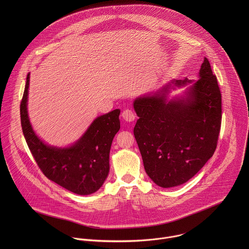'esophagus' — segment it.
I'll list each match as a JSON object with an SVG mask.
<instances>
[{
  "label": "esophagus",
  "instance_id": "esophagus-1",
  "mask_svg": "<svg viewBox=\"0 0 249 249\" xmlns=\"http://www.w3.org/2000/svg\"><path fill=\"white\" fill-rule=\"evenodd\" d=\"M122 118L125 121V122H128V123H131L135 120V114L133 111L131 110H124L123 113H122Z\"/></svg>",
  "mask_w": 249,
  "mask_h": 249
}]
</instances>
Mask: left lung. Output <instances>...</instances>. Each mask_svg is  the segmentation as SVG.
<instances>
[{
	"instance_id": "obj_1",
	"label": "left lung",
	"mask_w": 249,
	"mask_h": 249,
	"mask_svg": "<svg viewBox=\"0 0 249 249\" xmlns=\"http://www.w3.org/2000/svg\"><path fill=\"white\" fill-rule=\"evenodd\" d=\"M186 87L170 99L172 90ZM134 126L144 171L159 187L182 185L213 156L221 124V95L204 57L198 80L172 79L136 98Z\"/></svg>"
}]
</instances>
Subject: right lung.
<instances>
[{"label":"right lung","mask_w":249,"mask_h":249,"mask_svg":"<svg viewBox=\"0 0 249 249\" xmlns=\"http://www.w3.org/2000/svg\"><path fill=\"white\" fill-rule=\"evenodd\" d=\"M30 72L20 106L22 129L43 174L73 194L87 196L104 185L109 173L112 141L120 130V109L97 117L75 142L67 146L51 145L36 134L28 112Z\"/></svg>","instance_id":"add662e5"}]
</instances>
